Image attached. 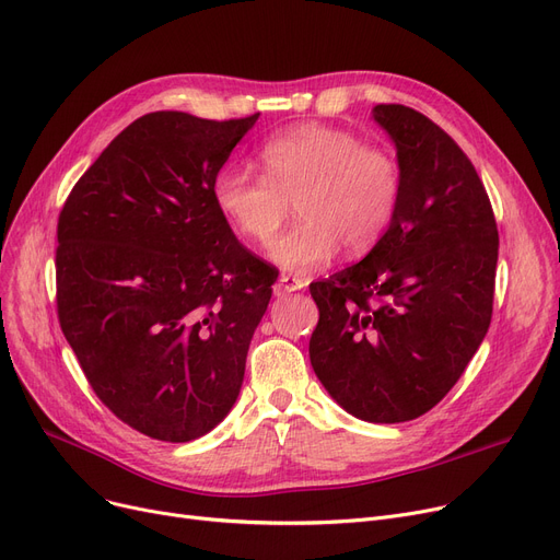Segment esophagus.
Here are the masks:
<instances>
[{
  "label": "esophagus",
  "instance_id": "34e87169",
  "mask_svg": "<svg viewBox=\"0 0 560 560\" xmlns=\"http://www.w3.org/2000/svg\"><path fill=\"white\" fill-rule=\"evenodd\" d=\"M304 285H306V281L295 277V275H281L275 290L277 292H295V290H302Z\"/></svg>",
  "mask_w": 560,
  "mask_h": 560
}]
</instances>
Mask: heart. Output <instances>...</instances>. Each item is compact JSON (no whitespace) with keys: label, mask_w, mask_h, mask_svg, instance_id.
Wrapping results in <instances>:
<instances>
[{"label":"heart","mask_w":560,"mask_h":560,"mask_svg":"<svg viewBox=\"0 0 560 560\" xmlns=\"http://www.w3.org/2000/svg\"><path fill=\"white\" fill-rule=\"evenodd\" d=\"M258 161L262 176L222 167L211 195L231 229L258 245L275 238L295 201L302 222L270 249L285 270H315L340 245L363 254L393 222L401 174L384 147L345 129L302 125L265 142Z\"/></svg>","instance_id":"obj_1"}]
</instances>
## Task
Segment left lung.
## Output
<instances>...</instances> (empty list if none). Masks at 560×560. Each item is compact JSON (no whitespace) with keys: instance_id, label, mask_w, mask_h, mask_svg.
<instances>
[{"instance_id":"obj_1","label":"left lung","mask_w":560,"mask_h":560,"mask_svg":"<svg viewBox=\"0 0 560 560\" xmlns=\"http://www.w3.org/2000/svg\"><path fill=\"white\" fill-rule=\"evenodd\" d=\"M372 117L397 147V211L363 260L311 283L308 354L347 413L395 424L443 399L483 342L499 233L475 165L443 129L401 104Z\"/></svg>"}]
</instances>
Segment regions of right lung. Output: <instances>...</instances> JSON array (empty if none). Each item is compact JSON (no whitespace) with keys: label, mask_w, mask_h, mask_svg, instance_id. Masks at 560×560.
<instances>
[{"label":"right lung","mask_w":560,"mask_h":560,"mask_svg":"<svg viewBox=\"0 0 560 560\" xmlns=\"http://www.w3.org/2000/svg\"><path fill=\"white\" fill-rule=\"evenodd\" d=\"M138 117L58 215L56 306L95 395L131 429L188 443L238 399L277 272L235 238L213 179L256 125Z\"/></svg>","instance_id":"1"}]
</instances>
